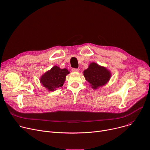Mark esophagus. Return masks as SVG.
I'll list each match as a JSON object with an SVG mask.
<instances>
[{
	"instance_id": "1",
	"label": "esophagus",
	"mask_w": 150,
	"mask_h": 150,
	"mask_svg": "<svg viewBox=\"0 0 150 150\" xmlns=\"http://www.w3.org/2000/svg\"><path fill=\"white\" fill-rule=\"evenodd\" d=\"M79 70H80V69H72V72H79Z\"/></svg>"
}]
</instances>
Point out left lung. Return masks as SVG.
Returning <instances> with one entry per match:
<instances>
[{"label":"left lung","instance_id":"1","mask_svg":"<svg viewBox=\"0 0 150 150\" xmlns=\"http://www.w3.org/2000/svg\"><path fill=\"white\" fill-rule=\"evenodd\" d=\"M83 75L94 89L107 83L111 77V73L106 68L92 62L89 67L83 72Z\"/></svg>","mask_w":150,"mask_h":150}]
</instances>
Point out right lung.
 Segmentation results:
<instances>
[{
  "mask_svg": "<svg viewBox=\"0 0 150 150\" xmlns=\"http://www.w3.org/2000/svg\"><path fill=\"white\" fill-rule=\"evenodd\" d=\"M69 74L67 69H61L55 66L41 76L40 81L49 91H53L62 87L65 81L66 76Z\"/></svg>",
  "mask_w": 150,
  "mask_h": 150,
  "instance_id": "1",
  "label": "right lung"
}]
</instances>
